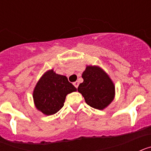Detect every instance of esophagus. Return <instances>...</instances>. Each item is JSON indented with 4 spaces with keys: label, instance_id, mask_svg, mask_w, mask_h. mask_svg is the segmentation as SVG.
<instances>
[{
    "label": "esophagus",
    "instance_id": "1",
    "mask_svg": "<svg viewBox=\"0 0 151 151\" xmlns=\"http://www.w3.org/2000/svg\"><path fill=\"white\" fill-rule=\"evenodd\" d=\"M73 85H74V86L76 88H78V82H73Z\"/></svg>",
    "mask_w": 151,
    "mask_h": 151
}]
</instances>
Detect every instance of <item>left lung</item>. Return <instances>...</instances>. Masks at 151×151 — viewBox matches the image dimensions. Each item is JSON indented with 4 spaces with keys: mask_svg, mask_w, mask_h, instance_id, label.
<instances>
[{
    "mask_svg": "<svg viewBox=\"0 0 151 151\" xmlns=\"http://www.w3.org/2000/svg\"><path fill=\"white\" fill-rule=\"evenodd\" d=\"M83 82L78 87L88 105L102 110L115 97V85L107 73L98 66H87L82 73Z\"/></svg>",
    "mask_w": 151,
    "mask_h": 151,
    "instance_id": "obj_1",
    "label": "left lung"
}]
</instances>
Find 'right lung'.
Segmentation results:
<instances>
[{"label": "right lung", "mask_w": 151, "mask_h": 151, "mask_svg": "<svg viewBox=\"0 0 151 151\" xmlns=\"http://www.w3.org/2000/svg\"><path fill=\"white\" fill-rule=\"evenodd\" d=\"M76 91V88L68 81L66 76L50 69L44 73L35 87V106L45 115H53L63 106L66 95Z\"/></svg>", "instance_id": "right-lung-1"}]
</instances>
